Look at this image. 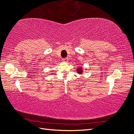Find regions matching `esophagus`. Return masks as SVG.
Returning <instances> with one entry per match:
<instances>
[{"instance_id": "1", "label": "esophagus", "mask_w": 134, "mask_h": 134, "mask_svg": "<svg viewBox=\"0 0 134 134\" xmlns=\"http://www.w3.org/2000/svg\"><path fill=\"white\" fill-rule=\"evenodd\" d=\"M63 62H68V58H64V59H63Z\"/></svg>"}]
</instances>
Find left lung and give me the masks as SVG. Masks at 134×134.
<instances>
[{
    "label": "left lung",
    "instance_id": "obj_1",
    "mask_svg": "<svg viewBox=\"0 0 134 134\" xmlns=\"http://www.w3.org/2000/svg\"><path fill=\"white\" fill-rule=\"evenodd\" d=\"M76 72L79 74H82L83 72V68L82 66H79L76 68Z\"/></svg>",
    "mask_w": 134,
    "mask_h": 134
}]
</instances>
